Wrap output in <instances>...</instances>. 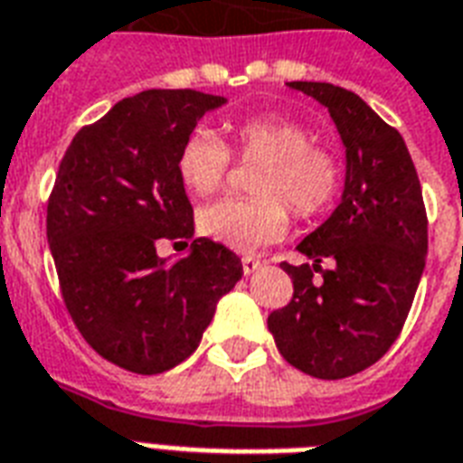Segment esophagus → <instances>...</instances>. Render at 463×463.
I'll return each instance as SVG.
<instances>
[{"mask_svg": "<svg viewBox=\"0 0 463 463\" xmlns=\"http://www.w3.org/2000/svg\"><path fill=\"white\" fill-rule=\"evenodd\" d=\"M241 266H244V273L246 276H251V273H256V270L263 266L256 256H241Z\"/></svg>", "mask_w": 463, "mask_h": 463, "instance_id": "1", "label": "esophagus"}]
</instances>
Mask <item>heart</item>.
<instances>
[{
  "mask_svg": "<svg viewBox=\"0 0 463 463\" xmlns=\"http://www.w3.org/2000/svg\"><path fill=\"white\" fill-rule=\"evenodd\" d=\"M310 127L288 117H249L232 128V151L260 163L251 190L259 197H224L204 204L197 227L219 244L251 251L288 232L290 210L298 217L325 212L342 185V163L326 146L312 141ZM232 151L210 128H194L180 146L178 175L194 194H212L232 168Z\"/></svg>",
  "mask_w": 463,
  "mask_h": 463,
  "instance_id": "heart-1",
  "label": "heart"
}]
</instances>
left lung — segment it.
I'll return each mask as SVG.
<instances>
[{"label": "left lung", "mask_w": 463, "mask_h": 463, "mask_svg": "<svg viewBox=\"0 0 463 463\" xmlns=\"http://www.w3.org/2000/svg\"><path fill=\"white\" fill-rule=\"evenodd\" d=\"M288 85L329 109L346 178L332 217L298 244L312 263H283L293 300L270 312L269 329L290 366L336 381L376 364L401 335L425 270V203L402 137L359 95L329 82ZM322 260L333 266L322 269Z\"/></svg>", "instance_id": "obj_1"}]
</instances>
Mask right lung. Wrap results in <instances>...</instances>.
Wrapping results in <instances>:
<instances>
[{
	"instance_id": "add662e5",
	"label": "right lung",
	"mask_w": 463,
	"mask_h": 463,
	"mask_svg": "<svg viewBox=\"0 0 463 463\" xmlns=\"http://www.w3.org/2000/svg\"><path fill=\"white\" fill-rule=\"evenodd\" d=\"M222 104L197 90L127 97L80 128L55 175L46 234L65 307L99 356L134 373L185 361L244 276L241 259L204 236L175 263L156 251L161 239H193L178 153Z\"/></svg>"
}]
</instances>
